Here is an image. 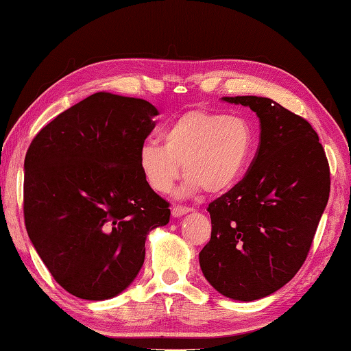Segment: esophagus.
<instances>
[{
	"label": "esophagus",
	"mask_w": 351,
	"mask_h": 351,
	"mask_svg": "<svg viewBox=\"0 0 351 351\" xmlns=\"http://www.w3.org/2000/svg\"><path fill=\"white\" fill-rule=\"evenodd\" d=\"M192 212V208L189 207H182V206H173V208H171V215L175 216V218H180V216L182 215H187Z\"/></svg>",
	"instance_id": "1"
}]
</instances>
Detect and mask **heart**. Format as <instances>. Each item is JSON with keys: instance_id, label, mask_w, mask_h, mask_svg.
I'll return each instance as SVG.
<instances>
[{"instance_id": "b5f03b06", "label": "heart", "mask_w": 351, "mask_h": 351, "mask_svg": "<svg viewBox=\"0 0 351 351\" xmlns=\"http://www.w3.org/2000/svg\"><path fill=\"white\" fill-rule=\"evenodd\" d=\"M254 154V132L247 119L224 113L192 110L181 114L162 132V144L145 141L138 165L147 186L167 193L181 173L187 181L180 196L201 189L227 192L244 175Z\"/></svg>"}]
</instances>
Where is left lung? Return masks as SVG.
<instances>
[{
    "label": "left lung",
    "mask_w": 351,
    "mask_h": 351,
    "mask_svg": "<svg viewBox=\"0 0 351 351\" xmlns=\"http://www.w3.org/2000/svg\"><path fill=\"white\" fill-rule=\"evenodd\" d=\"M222 101L258 114L259 147L242 181L210 202L212 237L199 265L222 296L250 302L275 293L301 269L327 206L330 169L304 118L270 98Z\"/></svg>",
    "instance_id": "left-lung-1"
}]
</instances>
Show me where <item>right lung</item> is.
<instances>
[{
  "label": "right lung",
  "mask_w": 351,
  "mask_h": 351,
  "mask_svg": "<svg viewBox=\"0 0 351 351\" xmlns=\"http://www.w3.org/2000/svg\"><path fill=\"white\" fill-rule=\"evenodd\" d=\"M154 104L93 93L34 138L24 161L27 234L55 281L106 301L144 264L145 239L170 208L144 181L138 152L155 129Z\"/></svg>",
  "instance_id": "1"
}]
</instances>
